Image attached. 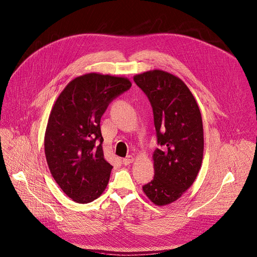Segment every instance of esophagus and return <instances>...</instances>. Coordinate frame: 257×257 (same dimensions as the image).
Wrapping results in <instances>:
<instances>
[{
  "mask_svg": "<svg viewBox=\"0 0 257 257\" xmlns=\"http://www.w3.org/2000/svg\"><path fill=\"white\" fill-rule=\"evenodd\" d=\"M133 160H134L133 156L129 155V156H127L126 158H124V159H123V164H124L125 166H128V165H130V164H132V163H133Z\"/></svg>",
  "mask_w": 257,
  "mask_h": 257,
  "instance_id": "1",
  "label": "esophagus"
}]
</instances>
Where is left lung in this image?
I'll use <instances>...</instances> for the list:
<instances>
[{
  "label": "left lung",
  "instance_id": "obj_1",
  "mask_svg": "<svg viewBox=\"0 0 257 257\" xmlns=\"http://www.w3.org/2000/svg\"><path fill=\"white\" fill-rule=\"evenodd\" d=\"M149 99L157 144L154 178L143 191L155 205L179 199L194 183L203 159V124L191 90L178 77L154 70L134 76Z\"/></svg>",
  "mask_w": 257,
  "mask_h": 257
}]
</instances>
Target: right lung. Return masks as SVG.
I'll return each instance as SVG.
<instances>
[{
    "label": "right lung",
    "mask_w": 257,
    "mask_h": 257,
    "mask_svg": "<svg viewBox=\"0 0 257 257\" xmlns=\"http://www.w3.org/2000/svg\"><path fill=\"white\" fill-rule=\"evenodd\" d=\"M129 79L90 73L72 80L54 104L45 134L47 163L59 187L77 203L99 198L112 166L103 153L100 121Z\"/></svg>",
    "instance_id": "add662e5"
}]
</instances>
